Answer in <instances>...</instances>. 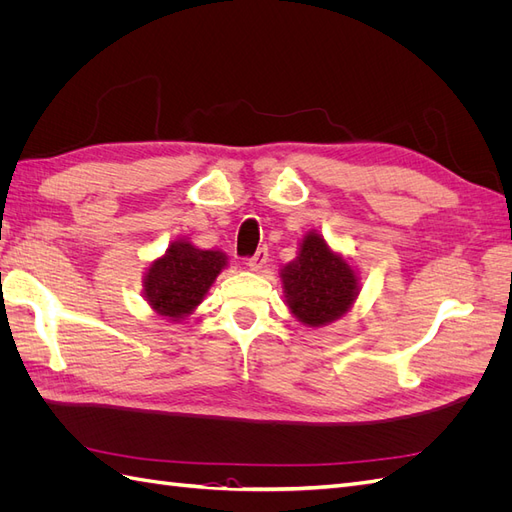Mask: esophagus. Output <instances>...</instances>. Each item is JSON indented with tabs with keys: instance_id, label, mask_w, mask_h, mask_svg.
Instances as JSON below:
<instances>
[{
	"instance_id": "esophagus-1",
	"label": "esophagus",
	"mask_w": 512,
	"mask_h": 512,
	"mask_svg": "<svg viewBox=\"0 0 512 512\" xmlns=\"http://www.w3.org/2000/svg\"><path fill=\"white\" fill-rule=\"evenodd\" d=\"M267 260H269V250L267 247H260V250L250 260H247V267H250L252 271H260V269H265Z\"/></svg>"
}]
</instances>
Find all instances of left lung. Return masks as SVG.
Masks as SVG:
<instances>
[{"label":"left lung","instance_id":"obj_1","mask_svg":"<svg viewBox=\"0 0 512 512\" xmlns=\"http://www.w3.org/2000/svg\"><path fill=\"white\" fill-rule=\"evenodd\" d=\"M280 277L290 314L309 329L344 318L361 292L359 269L318 230L305 232L297 258L282 267Z\"/></svg>","mask_w":512,"mask_h":512}]
</instances>
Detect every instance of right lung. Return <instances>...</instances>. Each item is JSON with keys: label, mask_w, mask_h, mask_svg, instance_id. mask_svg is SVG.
Listing matches in <instances>:
<instances>
[{"label": "right lung", "mask_w": 512, "mask_h": 512, "mask_svg": "<svg viewBox=\"0 0 512 512\" xmlns=\"http://www.w3.org/2000/svg\"><path fill=\"white\" fill-rule=\"evenodd\" d=\"M228 267L222 250H200L188 239H177L149 262L143 275V297L158 316L181 322L205 301L209 288Z\"/></svg>", "instance_id": "1"}]
</instances>
